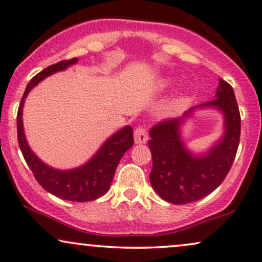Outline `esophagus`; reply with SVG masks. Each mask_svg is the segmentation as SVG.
<instances>
[{
  "label": "esophagus",
  "instance_id": "esophagus-1",
  "mask_svg": "<svg viewBox=\"0 0 262 262\" xmlns=\"http://www.w3.org/2000/svg\"><path fill=\"white\" fill-rule=\"evenodd\" d=\"M148 141V134H147V128L144 126H138L135 130V142L138 144L146 143Z\"/></svg>",
  "mask_w": 262,
  "mask_h": 262
}]
</instances>
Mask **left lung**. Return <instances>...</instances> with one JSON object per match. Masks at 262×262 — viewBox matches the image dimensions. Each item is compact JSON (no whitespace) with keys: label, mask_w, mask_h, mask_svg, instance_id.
I'll return each mask as SVG.
<instances>
[{"label":"left lung","mask_w":262,"mask_h":262,"mask_svg":"<svg viewBox=\"0 0 262 262\" xmlns=\"http://www.w3.org/2000/svg\"><path fill=\"white\" fill-rule=\"evenodd\" d=\"M199 106H214L225 115L224 137L205 156H192L181 141V121L194 108L182 118L157 122L149 131L148 147L153 158L150 185L172 204H188L214 192L230 172L239 146L241 114L230 83L220 79L216 98Z\"/></svg>","instance_id":"left-lung-1"}]
</instances>
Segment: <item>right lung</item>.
<instances>
[{
  "label": "right lung",
  "instance_id": "add662e5",
  "mask_svg": "<svg viewBox=\"0 0 262 262\" xmlns=\"http://www.w3.org/2000/svg\"><path fill=\"white\" fill-rule=\"evenodd\" d=\"M76 62L77 58L60 60L53 66L47 67L46 69L32 77L25 89L20 104H19L17 130L18 143L23 157L42 188L58 198L82 203L95 200L108 192L119 161L125 154V151L134 146V131H132L131 126H125L120 131L113 135L101 147V149L97 151L96 156L85 165L74 170L59 171L47 166L32 153V150L28 146L27 140H25L21 120L23 105H24L25 98L32 87L36 86L45 77L57 72H62Z\"/></svg>",
  "mask_w": 262,
  "mask_h": 262
}]
</instances>
